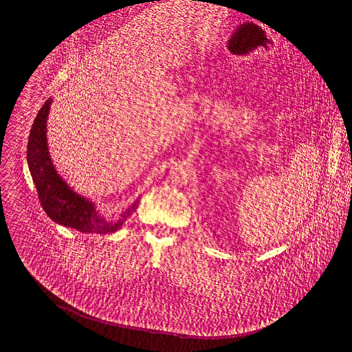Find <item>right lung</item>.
Instances as JSON below:
<instances>
[{"label": "right lung", "mask_w": 352, "mask_h": 352, "mask_svg": "<svg viewBox=\"0 0 352 352\" xmlns=\"http://www.w3.org/2000/svg\"><path fill=\"white\" fill-rule=\"evenodd\" d=\"M50 104H52V100L48 98L40 109L34 123H32L27 146L30 172L32 180L36 183L43 209L54 222L80 232L100 233V235L116 232L122 228L127 217L136 210L139 200L124 210L119 219L106 221L102 214L97 213L91 202L78 196L65 185L60 175L56 172L52 160H50L47 148L45 126Z\"/></svg>", "instance_id": "add662e5"}]
</instances>
